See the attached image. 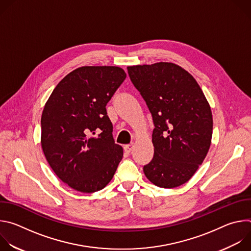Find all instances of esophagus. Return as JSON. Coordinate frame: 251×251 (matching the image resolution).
<instances>
[{"instance_id": "1", "label": "esophagus", "mask_w": 251, "mask_h": 251, "mask_svg": "<svg viewBox=\"0 0 251 251\" xmlns=\"http://www.w3.org/2000/svg\"><path fill=\"white\" fill-rule=\"evenodd\" d=\"M133 148H134V143H131V144L125 145V147H124L125 151H126V152H128V153H130V152L133 150Z\"/></svg>"}]
</instances>
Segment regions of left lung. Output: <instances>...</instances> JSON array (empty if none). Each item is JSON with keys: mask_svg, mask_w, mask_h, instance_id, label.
I'll return each instance as SVG.
<instances>
[{"mask_svg": "<svg viewBox=\"0 0 251 251\" xmlns=\"http://www.w3.org/2000/svg\"><path fill=\"white\" fill-rule=\"evenodd\" d=\"M127 69L155 125L154 157L143 171L157 187H180L195 175L209 150L210 106L194 76L176 63L161 61Z\"/></svg>", "mask_w": 251, "mask_h": 251, "instance_id": "8db88e82", "label": "left lung"}]
</instances>
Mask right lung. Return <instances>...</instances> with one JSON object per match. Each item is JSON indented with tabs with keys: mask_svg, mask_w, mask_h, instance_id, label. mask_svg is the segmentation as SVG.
Listing matches in <instances>:
<instances>
[{
	"mask_svg": "<svg viewBox=\"0 0 251 251\" xmlns=\"http://www.w3.org/2000/svg\"><path fill=\"white\" fill-rule=\"evenodd\" d=\"M125 78L118 66H81L59 81L45 105L44 154L54 174L77 192L105 188L123 158L106 105Z\"/></svg>",
	"mask_w": 251,
	"mask_h": 251,
	"instance_id": "1",
	"label": "right lung"
}]
</instances>
